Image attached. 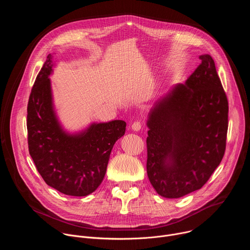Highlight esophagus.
Returning <instances> with one entry per match:
<instances>
[{
    "instance_id": "1",
    "label": "esophagus",
    "mask_w": 250,
    "mask_h": 250,
    "mask_svg": "<svg viewBox=\"0 0 250 250\" xmlns=\"http://www.w3.org/2000/svg\"><path fill=\"white\" fill-rule=\"evenodd\" d=\"M131 129L134 131H139L141 129V123L140 122H134L131 125Z\"/></svg>"
}]
</instances>
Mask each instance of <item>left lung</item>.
I'll return each instance as SVG.
<instances>
[{"label": "left lung", "mask_w": 250, "mask_h": 250, "mask_svg": "<svg viewBox=\"0 0 250 250\" xmlns=\"http://www.w3.org/2000/svg\"><path fill=\"white\" fill-rule=\"evenodd\" d=\"M202 63L148 113L147 176L158 195L177 199L201 189L226 150L229 104L215 61Z\"/></svg>", "instance_id": "left-lung-1"}]
</instances>
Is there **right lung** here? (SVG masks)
<instances>
[{"instance_id": "obj_1", "label": "right lung", "mask_w": 250, "mask_h": 250, "mask_svg": "<svg viewBox=\"0 0 250 250\" xmlns=\"http://www.w3.org/2000/svg\"><path fill=\"white\" fill-rule=\"evenodd\" d=\"M53 55L48 54L35 79L27 104L29 154L45 183L62 194L84 197L102 183L116 141L125 122L91 123L78 131L61 124L54 105L51 81Z\"/></svg>"}]
</instances>
